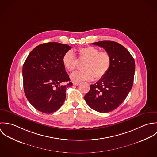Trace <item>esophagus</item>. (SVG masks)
Returning <instances> with one entry per match:
<instances>
[{
	"label": "esophagus",
	"mask_w": 157,
	"mask_h": 157,
	"mask_svg": "<svg viewBox=\"0 0 157 157\" xmlns=\"http://www.w3.org/2000/svg\"><path fill=\"white\" fill-rule=\"evenodd\" d=\"M73 84L74 86H78V85L79 84V82H73Z\"/></svg>",
	"instance_id": "obj_1"
}]
</instances>
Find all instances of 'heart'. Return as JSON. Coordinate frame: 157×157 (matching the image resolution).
Wrapping results in <instances>:
<instances>
[{
  "label": "heart",
  "mask_w": 157,
  "mask_h": 157,
  "mask_svg": "<svg viewBox=\"0 0 157 157\" xmlns=\"http://www.w3.org/2000/svg\"><path fill=\"white\" fill-rule=\"evenodd\" d=\"M79 56L85 59L82 71H77L71 75L73 81L80 82L82 81H90L94 78L96 79L102 78L108 72L112 62L110 54L106 51H99L94 46H87L79 48ZM63 65L69 71L75 70L77 60L72 50L66 52L62 58Z\"/></svg>",
  "instance_id": "obj_1"
}]
</instances>
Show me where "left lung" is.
Returning <instances> with one entry per match:
<instances>
[{
  "label": "left lung",
  "instance_id": "obj_1",
  "mask_svg": "<svg viewBox=\"0 0 157 157\" xmlns=\"http://www.w3.org/2000/svg\"><path fill=\"white\" fill-rule=\"evenodd\" d=\"M102 47L112 59L107 74L96 84L90 85L85 95L87 104L95 111L107 113L118 108L130 91L134 79L135 60L121 44L110 40L93 43Z\"/></svg>",
  "mask_w": 157,
  "mask_h": 157
}]
</instances>
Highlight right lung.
I'll return each mask as SVG.
<instances>
[{
  "instance_id": "1",
  "label": "right lung",
  "mask_w": 157,
  "mask_h": 157,
  "mask_svg": "<svg viewBox=\"0 0 157 157\" xmlns=\"http://www.w3.org/2000/svg\"><path fill=\"white\" fill-rule=\"evenodd\" d=\"M71 47L58 42H48L35 47L22 68L25 96L32 105L44 113L57 111L66 98V89L72 86L62 62L63 54Z\"/></svg>"
}]
</instances>
